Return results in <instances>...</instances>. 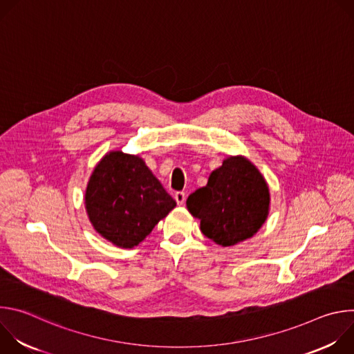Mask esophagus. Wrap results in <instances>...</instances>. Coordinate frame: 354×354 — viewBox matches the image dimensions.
Instances as JSON below:
<instances>
[{"mask_svg":"<svg viewBox=\"0 0 354 354\" xmlns=\"http://www.w3.org/2000/svg\"><path fill=\"white\" fill-rule=\"evenodd\" d=\"M174 197H175V200H176V203H178L179 206L185 205V201H186V193H185V192H176Z\"/></svg>","mask_w":354,"mask_h":354,"instance_id":"obj_1","label":"esophagus"}]
</instances>
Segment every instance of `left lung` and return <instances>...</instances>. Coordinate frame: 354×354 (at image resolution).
<instances>
[{
	"mask_svg": "<svg viewBox=\"0 0 354 354\" xmlns=\"http://www.w3.org/2000/svg\"><path fill=\"white\" fill-rule=\"evenodd\" d=\"M269 187L261 172L242 157H230L213 171L206 186L194 190L187 210L200 230L221 246L250 238L269 213Z\"/></svg>",
	"mask_w": 354,
	"mask_h": 354,
	"instance_id": "obj_1",
	"label": "left lung"
}]
</instances>
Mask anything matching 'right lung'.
Wrapping results in <instances>:
<instances>
[{
    "mask_svg": "<svg viewBox=\"0 0 354 354\" xmlns=\"http://www.w3.org/2000/svg\"><path fill=\"white\" fill-rule=\"evenodd\" d=\"M85 206L100 235L116 246L133 248L176 206V201L141 158L113 151L92 172Z\"/></svg>",
    "mask_w": 354,
    "mask_h": 354,
    "instance_id": "right-lung-1",
    "label": "right lung"
}]
</instances>
